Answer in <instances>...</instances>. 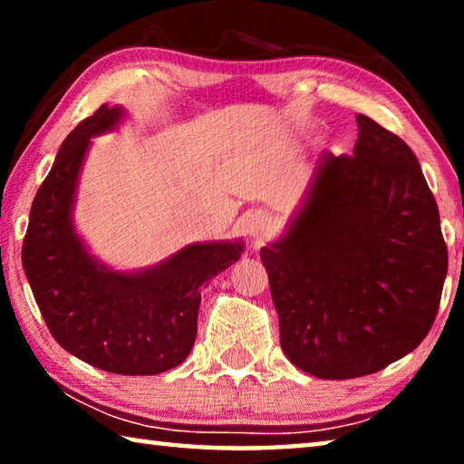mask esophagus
I'll list each match as a JSON object with an SVG mask.
<instances>
[{"label": "esophagus", "instance_id": "34e87169", "mask_svg": "<svg viewBox=\"0 0 464 464\" xmlns=\"http://www.w3.org/2000/svg\"><path fill=\"white\" fill-rule=\"evenodd\" d=\"M243 223H246V229L249 233V237L254 239L256 243H260L262 239L268 237V233L272 229V218L266 213H260V210H256V213H249Z\"/></svg>", "mask_w": 464, "mask_h": 464}]
</instances>
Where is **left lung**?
<instances>
[{
	"label": "left lung",
	"instance_id": "8db88e82",
	"mask_svg": "<svg viewBox=\"0 0 464 464\" xmlns=\"http://www.w3.org/2000/svg\"><path fill=\"white\" fill-rule=\"evenodd\" d=\"M352 157L324 153L286 231L260 257L286 358L317 379H356L428 335L449 251L418 157L356 114Z\"/></svg>",
	"mask_w": 464,
	"mask_h": 464
}]
</instances>
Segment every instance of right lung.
Masks as SVG:
<instances>
[{"label":"right lung","instance_id":"add662e5","mask_svg":"<svg viewBox=\"0 0 464 464\" xmlns=\"http://www.w3.org/2000/svg\"><path fill=\"white\" fill-rule=\"evenodd\" d=\"M122 106L102 104L59 147L36 192L22 266L54 340L114 374H160L182 364L196 340L200 290L243 254L241 239L190 243L149 268L112 270L90 254L73 223L92 137L116 130Z\"/></svg>","mask_w":464,"mask_h":464}]
</instances>
